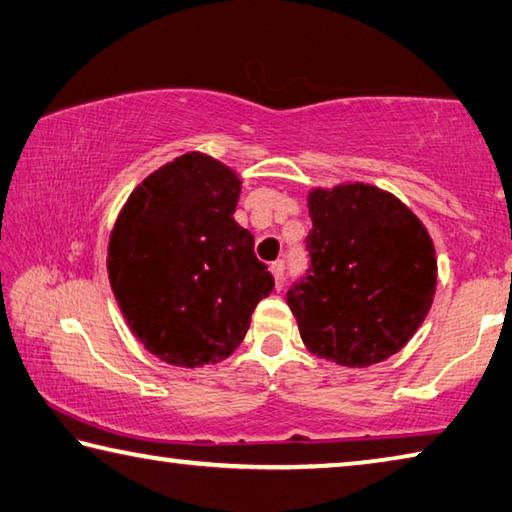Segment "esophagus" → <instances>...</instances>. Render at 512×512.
<instances>
[{
    "label": "esophagus",
    "mask_w": 512,
    "mask_h": 512,
    "mask_svg": "<svg viewBox=\"0 0 512 512\" xmlns=\"http://www.w3.org/2000/svg\"><path fill=\"white\" fill-rule=\"evenodd\" d=\"M271 273L275 277V286L282 288L284 286V262L282 259H277V262L271 264Z\"/></svg>",
    "instance_id": "esophagus-1"
}]
</instances>
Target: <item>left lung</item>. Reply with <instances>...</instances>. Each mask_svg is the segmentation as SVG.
<instances>
[{
    "instance_id": "1",
    "label": "left lung",
    "mask_w": 512,
    "mask_h": 512,
    "mask_svg": "<svg viewBox=\"0 0 512 512\" xmlns=\"http://www.w3.org/2000/svg\"><path fill=\"white\" fill-rule=\"evenodd\" d=\"M309 271L286 293L306 349L342 367L401 351L436 291L434 244L414 212L374 185L309 192Z\"/></svg>"
}]
</instances>
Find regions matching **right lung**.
I'll use <instances>...</instances> for the list:
<instances>
[{
  "instance_id": "1",
  "label": "right lung",
  "mask_w": 512,
  "mask_h": 512,
  "mask_svg": "<svg viewBox=\"0 0 512 512\" xmlns=\"http://www.w3.org/2000/svg\"><path fill=\"white\" fill-rule=\"evenodd\" d=\"M241 179L188 152L129 194L111 230V291L143 347L176 367L228 358L275 280L235 215Z\"/></svg>"
}]
</instances>
